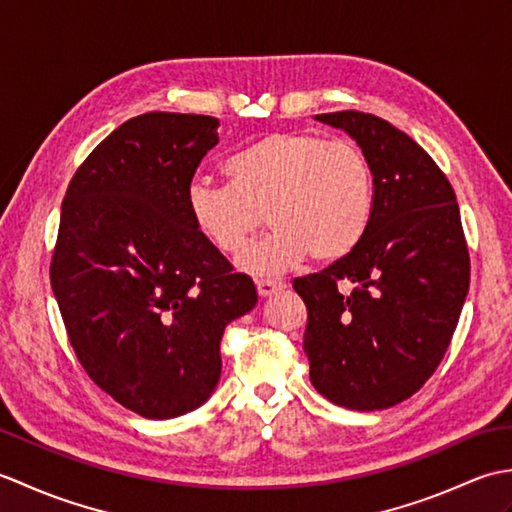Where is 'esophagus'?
Segmentation results:
<instances>
[{
    "mask_svg": "<svg viewBox=\"0 0 512 512\" xmlns=\"http://www.w3.org/2000/svg\"><path fill=\"white\" fill-rule=\"evenodd\" d=\"M255 286H257L259 297H273L275 292L286 288L284 281H277V279H257Z\"/></svg>",
    "mask_w": 512,
    "mask_h": 512,
    "instance_id": "1",
    "label": "esophagus"
}]
</instances>
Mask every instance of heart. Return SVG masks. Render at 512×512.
I'll use <instances>...</instances> for the list:
<instances>
[{
	"label": "heart",
	"instance_id": "1",
	"mask_svg": "<svg viewBox=\"0 0 512 512\" xmlns=\"http://www.w3.org/2000/svg\"><path fill=\"white\" fill-rule=\"evenodd\" d=\"M228 184L195 178L187 213L206 244L235 255L266 222L264 239L244 250L239 266L275 275L303 262L332 264L361 244L374 213V176L352 140L314 132L255 138L224 162Z\"/></svg>",
	"mask_w": 512,
	"mask_h": 512
}]
</instances>
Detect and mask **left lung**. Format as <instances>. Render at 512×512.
<instances>
[{"label":"left lung","instance_id":"left-lung-1","mask_svg":"<svg viewBox=\"0 0 512 512\" xmlns=\"http://www.w3.org/2000/svg\"><path fill=\"white\" fill-rule=\"evenodd\" d=\"M317 121L363 149L374 213L350 255L292 281L308 308L310 380L334 405L387 409L427 383L458 325L471 279L460 206L427 151L383 118L345 110Z\"/></svg>","mask_w":512,"mask_h":512}]
</instances>
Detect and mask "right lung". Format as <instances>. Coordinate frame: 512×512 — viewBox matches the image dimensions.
<instances>
[{"instance_id":"add662e5","label":"right lung","mask_w":512,"mask_h":512,"mask_svg":"<svg viewBox=\"0 0 512 512\" xmlns=\"http://www.w3.org/2000/svg\"><path fill=\"white\" fill-rule=\"evenodd\" d=\"M220 121L129 118L76 169L61 204L50 284L85 372L123 407L167 420L204 405L220 341L257 303L253 279L195 231L187 187Z\"/></svg>"}]
</instances>
